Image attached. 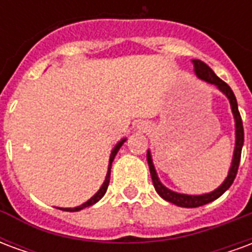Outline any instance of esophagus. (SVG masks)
Instances as JSON below:
<instances>
[{
	"label": "esophagus",
	"instance_id": "1",
	"mask_svg": "<svg viewBox=\"0 0 252 252\" xmlns=\"http://www.w3.org/2000/svg\"><path fill=\"white\" fill-rule=\"evenodd\" d=\"M142 128H143V126H142Z\"/></svg>",
	"mask_w": 252,
	"mask_h": 252
}]
</instances>
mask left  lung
<instances>
[{"label":"left lung","instance_id":"1","mask_svg":"<svg viewBox=\"0 0 252 252\" xmlns=\"http://www.w3.org/2000/svg\"><path fill=\"white\" fill-rule=\"evenodd\" d=\"M193 63H194V71L195 74H197V77L201 78V79H204L206 82L212 83V85H216L217 88L220 89L222 93L227 95L228 99H229L233 116H235V121H236V146H235L232 166H231V170H229V174H228L227 180L224 181L222 185L220 186V188H217L215 191L202 195L180 194V193H175V191H171V190H169L167 188H164V186L160 184L158 175H157V171L154 169L151 155H150V153H147L148 167H150V173H151V178H153L155 190H157L158 194L166 201L173 202V204H175V205L178 206H184V208H197V206L205 205L208 202H211V201H215L216 198H219L229 186L232 185L233 180H235V177L238 174L240 157H242V147H243L244 142L243 121H242V117H240V113H239L238 102H236V97H235V94H233L232 89L229 88L222 79H220V78L217 77L216 74L213 72V70H212L211 67L208 66L206 63L201 62V61H193Z\"/></svg>","mask_w":252,"mask_h":252}]
</instances>
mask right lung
<instances>
[{"label": "right lung", "mask_w": 252, "mask_h": 252, "mask_svg": "<svg viewBox=\"0 0 252 252\" xmlns=\"http://www.w3.org/2000/svg\"><path fill=\"white\" fill-rule=\"evenodd\" d=\"M126 142V140H121L117 146H116L115 148H113V151H112V155H110V159H109V169H108V174H106V178H105V182L102 184V186H101V189L95 193V194L90 198L89 201H86L85 204H82V205L77 206V208H64L63 211H67V212H77V211H81V209H83V208H86V206H90L93 205V204H95L97 201L101 200L102 198V195L106 193V189H108V185H109V180H110V167H112V162H113V159H115L116 154H117V151L120 150V147L123 146V143Z\"/></svg>", "instance_id": "obj_1"}]
</instances>
